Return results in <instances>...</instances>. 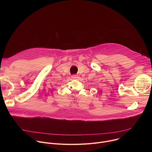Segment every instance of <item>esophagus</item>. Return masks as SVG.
I'll return each instance as SVG.
<instances>
[{"instance_id": "34e87169", "label": "esophagus", "mask_w": 152, "mask_h": 152, "mask_svg": "<svg viewBox=\"0 0 152 152\" xmlns=\"http://www.w3.org/2000/svg\"><path fill=\"white\" fill-rule=\"evenodd\" d=\"M72 77L73 79H78V78H79V76H78L77 75H73V76H72Z\"/></svg>"}]
</instances>
